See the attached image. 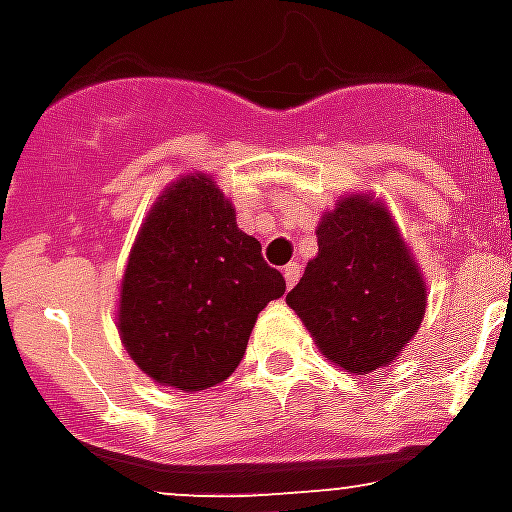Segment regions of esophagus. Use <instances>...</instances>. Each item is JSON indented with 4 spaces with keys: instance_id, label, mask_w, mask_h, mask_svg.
Masks as SVG:
<instances>
[{
    "instance_id": "34e87169",
    "label": "esophagus",
    "mask_w": 512,
    "mask_h": 512,
    "mask_svg": "<svg viewBox=\"0 0 512 512\" xmlns=\"http://www.w3.org/2000/svg\"><path fill=\"white\" fill-rule=\"evenodd\" d=\"M282 277H285V285H288V288H293V285H296L301 277L299 263H288V266L282 268Z\"/></svg>"
}]
</instances>
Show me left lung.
I'll list each match as a JSON object with an SVG mask.
<instances>
[{
    "instance_id": "left-lung-1",
    "label": "left lung",
    "mask_w": 512,
    "mask_h": 512,
    "mask_svg": "<svg viewBox=\"0 0 512 512\" xmlns=\"http://www.w3.org/2000/svg\"><path fill=\"white\" fill-rule=\"evenodd\" d=\"M318 255L288 293L321 354L348 373L386 367L417 334L428 290L384 208L351 194L318 224Z\"/></svg>"
}]
</instances>
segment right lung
I'll list each match as a JSON object with an SVG mask.
<instances>
[{
    "label": "right lung",
    "mask_w": 512,
    "mask_h": 512,
    "mask_svg": "<svg viewBox=\"0 0 512 512\" xmlns=\"http://www.w3.org/2000/svg\"><path fill=\"white\" fill-rule=\"evenodd\" d=\"M285 279L238 230L208 175L172 183L147 213L128 257L117 329L136 367L164 386L200 392L233 376L257 315Z\"/></svg>",
    "instance_id": "1"
}]
</instances>
